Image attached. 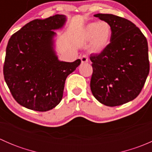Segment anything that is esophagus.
<instances>
[{
    "instance_id": "esophagus-1",
    "label": "esophagus",
    "mask_w": 152,
    "mask_h": 152,
    "mask_svg": "<svg viewBox=\"0 0 152 152\" xmlns=\"http://www.w3.org/2000/svg\"><path fill=\"white\" fill-rule=\"evenodd\" d=\"M81 61H82V63H86V62H88V57L86 55H83V56H81Z\"/></svg>"
}]
</instances>
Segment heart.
Instances as JSON below:
<instances>
[{"mask_svg": "<svg viewBox=\"0 0 152 152\" xmlns=\"http://www.w3.org/2000/svg\"><path fill=\"white\" fill-rule=\"evenodd\" d=\"M113 29L107 21L93 22L87 24L84 28L82 38L86 42L90 41V49L94 53H101L104 50L112 37Z\"/></svg>", "mask_w": 152, "mask_h": 152, "instance_id": "b5f03b06", "label": "heart"}]
</instances>
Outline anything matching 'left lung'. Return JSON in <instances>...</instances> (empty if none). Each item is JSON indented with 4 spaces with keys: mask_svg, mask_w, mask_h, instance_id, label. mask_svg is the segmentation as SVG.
<instances>
[{
    "mask_svg": "<svg viewBox=\"0 0 152 152\" xmlns=\"http://www.w3.org/2000/svg\"><path fill=\"white\" fill-rule=\"evenodd\" d=\"M94 16L107 21L113 33L104 50L90 55V89L100 103L108 107L122 105L138 96L149 73L147 39L125 18L111 14Z\"/></svg>",
    "mask_w": 152,
    "mask_h": 152,
    "instance_id": "left-lung-1",
    "label": "left lung"
}]
</instances>
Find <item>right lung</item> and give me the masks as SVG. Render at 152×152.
<instances>
[{
    "label": "right lung",
    "mask_w": 152,
    "mask_h": 152,
    "mask_svg": "<svg viewBox=\"0 0 152 152\" xmlns=\"http://www.w3.org/2000/svg\"><path fill=\"white\" fill-rule=\"evenodd\" d=\"M66 16L36 19L12 35L6 50L5 82L14 99L29 110L45 112L62 101L66 78L80 65L60 61L54 48L55 30L63 28Z\"/></svg>",
    "instance_id": "add662e5"
}]
</instances>
